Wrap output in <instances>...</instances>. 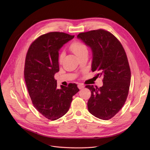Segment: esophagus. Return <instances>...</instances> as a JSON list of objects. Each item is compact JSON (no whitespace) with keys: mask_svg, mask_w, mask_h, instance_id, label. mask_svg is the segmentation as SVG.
Here are the masks:
<instances>
[{"mask_svg":"<svg viewBox=\"0 0 150 150\" xmlns=\"http://www.w3.org/2000/svg\"><path fill=\"white\" fill-rule=\"evenodd\" d=\"M85 87V86L83 85H82V83H79L78 85V88H79V89H82V88H84Z\"/></svg>","mask_w":150,"mask_h":150,"instance_id":"1","label":"esophagus"}]
</instances>
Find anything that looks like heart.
<instances>
[{
	"label": "heart",
	"instance_id": "heart-1",
	"mask_svg": "<svg viewBox=\"0 0 150 150\" xmlns=\"http://www.w3.org/2000/svg\"><path fill=\"white\" fill-rule=\"evenodd\" d=\"M69 49L78 57H80L81 56L85 53H88V49L87 46L81 41H75L72 42L69 46ZM65 52L63 51L60 52L59 57V61L60 62H62L64 57H65Z\"/></svg>",
	"mask_w": 150,
	"mask_h": 150
}]
</instances>
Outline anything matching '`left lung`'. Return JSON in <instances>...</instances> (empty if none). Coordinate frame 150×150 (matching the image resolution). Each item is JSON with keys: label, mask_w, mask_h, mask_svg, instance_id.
I'll list each match as a JSON object with an SVG mask.
<instances>
[{"label": "left lung", "mask_w": 150, "mask_h": 150, "mask_svg": "<svg viewBox=\"0 0 150 150\" xmlns=\"http://www.w3.org/2000/svg\"><path fill=\"white\" fill-rule=\"evenodd\" d=\"M77 38L91 49L92 71L103 77L102 87L85 86L91 92L88 111L98 119L109 120L122 109L129 93L131 73L125 51L116 37L104 30L79 33Z\"/></svg>", "instance_id": "1"}]
</instances>
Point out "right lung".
Listing matches in <instances>:
<instances>
[{"mask_svg": "<svg viewBox=\"0 0 150 150\" xmlns=\"http://www.w3.org/2000/svg\"><path fill=\"white\" fill-rule=\"evenodd\" d=\"M65 33L51 32L38 37L27 52L24 78L34 108L47 119L55 120L69 110L77 85L57 88L54 74L59 71V51L74 38Z\"/></svg>", "mask_w": 150, "mask_h": 150, "instance_id": "add662e5", "label": "right lung"}]
</instances>
